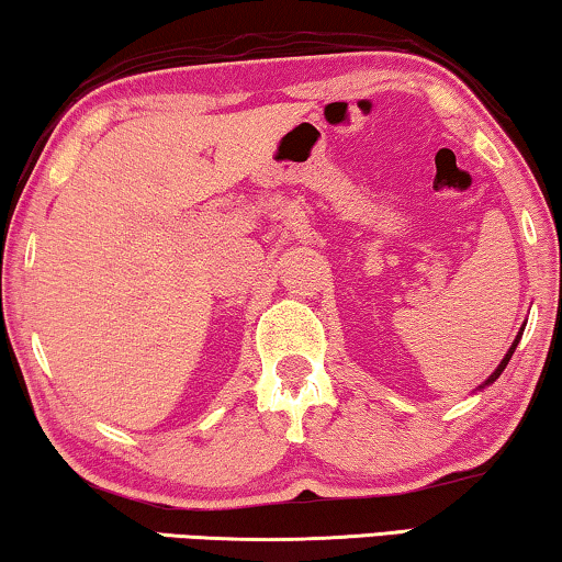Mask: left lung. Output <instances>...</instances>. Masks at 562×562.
<instances>
[{
    "label": "left lung",
    "instance_id": "left-lung-1",
    "mask_svg": "<svg viewBox=\"0 0 562 562\" xmlns=\"http://www.w3.org/2000/svg\"><path fill=\"white\" fill-rule=\"evenodd\" d=\"M522 331H525V324H522V327H519V331H517V337H515V341H512V347L507 349V355H504V357H502V362L497 364V370H494V372H492V375H490V378H486V380L482 382V385H479L476 390H484V387H490V385H492V382H494V380H497V378L502 375V372H504V368H507V362L512 360V355H515V349H517V345H519V339H522Z\"/></svg>",
    "mask_w": 562,
    "mask_h": 562
}]
</instances>
